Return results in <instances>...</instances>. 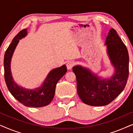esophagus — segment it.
<instances>
[{
	"label": "esophagus",
	"instance_id": "esophagus-1",
	"mask_svg": "<svg viewBox=\"0 0 133 133\" xmlns=\"http://www.w3.org/2000/svg\"><path fill=\"white\" fill-rule=\"evenodd\" d=\"M74 65H75V63H74V62H72V61L68 62H67V63H66L67 69H68V70H71V69L72 67L74 66Z\"/></svg>",
	"mask_w": 133,
	"mask_h": 133
}]
</instances>
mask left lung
I'll list each match as a JSON object with an SVG mask.
<instances>
[{"mask_svg":"<svg viewBox=\"0 0 133 133\" xmlns=\"http://www.w3.org/2000/svg\"><path fill=\"white\" fill-rule=\"evenodd\" d=\"M105 44L109 57L116 69L115 74L110 79H100L81 66L72 68L79 97L85 104L91 106H104L110 103L124 90L128 81V50L114 29L110 30Z\"/></svg>","mask_w":133,"mask_h":133,"instance_id":"obj_1","label":"left lung"}]
</instances>
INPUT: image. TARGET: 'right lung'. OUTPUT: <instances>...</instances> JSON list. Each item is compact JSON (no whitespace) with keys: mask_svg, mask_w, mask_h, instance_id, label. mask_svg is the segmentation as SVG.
Segmentation results:
<instances>
[{"mask_svg":"<svg viewBox=\"0 0 133 133\" xmlns=\"http://www.w3.org/2000/svg\"><path fill=\"white\" fill-rule=\"evenodd\" d=\"M26 34V29L21 30L14 37L5 51L3 61L5 81L11 94L22 104L26 107H42L50 104L52 101L55 94L56 84L67 71V69L64 65L51 71L42 87L35 90H26L18 86L12 77L11 59L19 39L24 37Z\"/></svg>","mask_w":133,"mask_h":133,"instance_id":"right-lung-1","label":"right lung"}]
</instances>
